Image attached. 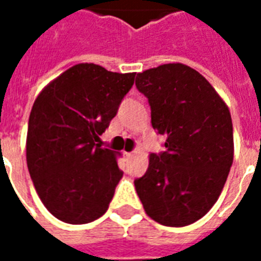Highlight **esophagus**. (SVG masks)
Here are the masks:
<instances>
[{"mask_svg": "<svg viewBox=\"0 0 261 261\" xmlns=\"http://www.w3.org/2000/svg\"><path fill=\"white\" fill-rule=\"evenodd\" d=\"M124 156L127 159H131L133 156H134V152H124Z\"/></svg>", "mask_w": 261, "mask_h": 261, "instance_id": "1", "label": "esophagus"}]
</instances>
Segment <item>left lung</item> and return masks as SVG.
Returning <instances> with one entry per match:
<instances>
[{"label": "left lung", "instance_id": "left-lung-1", "mask_svg": "<svg viewBox=\"0 0 261 261\" xmlns=\"http://www.w3.org/2000/svg\"><path fill=\"white\" fill-rule=\"evenodd\" d=\"M148 97L153 130L166 137L162 153H149L145 175L134 180L148 217L186 226L218 200L233 162L229 109L213 85L189 65H159L137 74Z\"/></svg>", "mask_w": 261, "mask_h": 261}]
</instances>
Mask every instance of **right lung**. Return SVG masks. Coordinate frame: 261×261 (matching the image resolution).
<instances>
[{"label": "right lung", "instance_id": "right-lung-1", "mask_svg": "<svg viewBox=\"0 0 261 261\" xmlns=\"http://www.w3.org/2000/svg\"><path fill=\"white\" fill-rule=\"evenodd\" d=\"M134 78L136 72L82 63L37 95L29 116L26 162L44 207L60 221L88 224L108 211L123 172L119 155L96 142Z\"/></svg>", "mask_w": 261, "mask_h": 261}]
</instances>
